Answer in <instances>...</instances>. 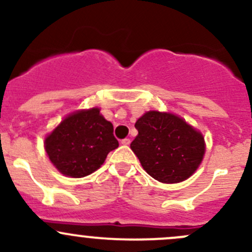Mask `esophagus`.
<instances>
[{"instance_id":"34e87169","label":"esophagus","mask_w":252,"mask_h":252,"mask_svg":"<svg viewBox=\"0 0 252 252\" xmlns=\"http://www.w3.org/2000/svg\"><path fill=\"white\" fill-rule=\"evenodd\" d=\"M121 144L124 145V146H128V145L130 144V140H129V139H123L121 141Z\"/></svg>"}]
</instances>
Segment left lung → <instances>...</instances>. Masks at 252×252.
Segmentation results:
<instances>
[{
    "label": "left lung",
    "mask_w": 252,
    "mask_h": 252,
    "mask_svg": "<svg viewBox=\"0 0 252 252\" xmlns=\"http://www.w3.org/2000/svg\"><path fill=\"white\" fill-rule=\"evenodd\" d=\"M139 134L130 148L148 175L164 184L181 182L202 163L203 135L171 113L150 111L135 123Z\"/></svg>",
    "instance_id": "obj_1"
}]
</instances>
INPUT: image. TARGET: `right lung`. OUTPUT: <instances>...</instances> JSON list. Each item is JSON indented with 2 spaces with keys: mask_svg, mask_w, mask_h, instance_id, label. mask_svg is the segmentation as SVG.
<instances>
[{
  "mask_svg": "<svg viewBox=\"0 0 252 252\" xmlns=\"http://www.w3.org/2000/svg\"><path fill=\"white\" fill-rule=\"evenodd\" d=\"M117 147L112 123L100 115L99 108L70 115L44 141L50 161L60 173L71 177L94 173Z\"/></svg>",
  "mask_w": 252,
  "mask_h": 252,
  "instance_id": "1",
  "label": "right lung"
}]
</instances>
